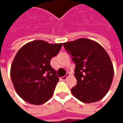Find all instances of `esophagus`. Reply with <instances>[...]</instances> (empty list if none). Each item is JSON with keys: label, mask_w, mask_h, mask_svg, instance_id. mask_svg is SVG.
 Here are the masks:
<instances>
[{"label": "esophagus", "mask_w": 123, "mask_h": 123, "mask_svg": "<svg viewBox=\"0 0 123 123\" xmlns=\"http://www.w3.org/2000/svg\"><path fill=\"white\" fill-rule=\"evenodd\" d=\"M68 76H69V73H67V75H66L65 76H63V77H62L61 79V80H65Z\"/></svg>", "instance_id": "esophagus-1"}]
</instances>
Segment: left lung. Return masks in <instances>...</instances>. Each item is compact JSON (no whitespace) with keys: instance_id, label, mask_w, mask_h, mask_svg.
<instances>
[{"instance_id":"obj_1","label":"left lung","mask_w":123,"mask_h":123,"mask_svg":"<svg viewBox=\"0 0 123 123\" xmlns=\"http://www.w3.org/2000/svg\"><path fill=\"white\" fill-rule=\"evenodd\" d=\"M63 46L75 64L77 85L71 89L73 96L86 103L104 98L112 84L114 68L103 47L87 38L64 43Z\"/></svg>"}]
</instances>
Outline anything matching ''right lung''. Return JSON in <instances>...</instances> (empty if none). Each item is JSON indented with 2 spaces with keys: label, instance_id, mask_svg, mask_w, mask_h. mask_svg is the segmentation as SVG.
<instances>
[{
  "label": "right lung",
  "instance_id": "obj_1",
  "mask_svg": "<svg viewBox=\"0 0 123 123\" xmlns=\"http://www.w3.org/2000/svg\"><path fill=\"white\" fill-rule=\"evenodd\" d=\"M62 45L36 40L19 49L11 67V77L16 92L23 100L39 105L52 97L59 78L50 62Z\"/></svg>",
  "mask_w": 123,
  "mask_h": 123
}]
</instances>
